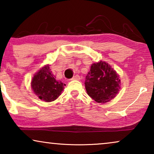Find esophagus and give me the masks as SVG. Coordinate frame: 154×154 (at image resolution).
I'll list each match as a JSON object with an SVG mask.
<instances>
[{"instance_id":"1","label":"esophagus","mask_w":154,"mask_h":154,"mask_svg":"<svg viewBox=\"0 0 154 154\" xmlns=\"http://www.w3.org/2000/svg\"><path fill=\"white\" fill-rule=\"evenodd\" d=\"M80 79H81V77H80L79 75H75L71 80H72V81L73 80H78V81H79V80H80Z\"/></svg>"}]
</instances>
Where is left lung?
<instances>
[{
    "instance_id": "left-lung-1",
    "label": "left lung",
    "mask_w": 154,
    "mask_h": 154,
    "mask_svg": "<svg viewBox=\"0 0 154 154\" xmlns=\"http://www.w3.org/2000/svg\"><path fill=\"white\" fill-rule=\"evenodd\" d=\"M120 85L121 81L117 73L110 65L102 61L92 64L85 77L87 93L98 103L113 100L119 91Z\"/></svg>"
}]
</instances>
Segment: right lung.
Listing matches in <instances>:
<instances>
[{
    "label": "right lung",
    "mask_w": 154,
    "mask_h": 154,
    "mask_svg": "<svg viewBox=\"0 0 154 154\" xmlns=\"http://www.w3.org/2000/svg\"><path fill=\"white\" fill-rule=\"evenodd\" d=\"M65 84L55 79L50 70L49 65L38 71L31 81V88L40 100L52 102L61 94Z\"/></svg>",
    "instance_id": "obj_1"
}]
</instances>
